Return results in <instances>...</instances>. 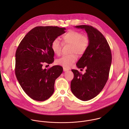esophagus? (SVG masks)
I'll return each instance as SVG.
<instances>
[{"mask_svg":"<svg viewBox=\"0 0 129 129\" xmlns=\"http://www.w3.org/2000/svg\"><path fill=\"white\" fill-rule=\"evenodd\" d=\"M63 71H64V72H67V71H69V69H67V68H63Z\"/></svg>","mask_w":129,"mask_h":129,"instance_id":"1","label":"esophagus"}]
</instances>
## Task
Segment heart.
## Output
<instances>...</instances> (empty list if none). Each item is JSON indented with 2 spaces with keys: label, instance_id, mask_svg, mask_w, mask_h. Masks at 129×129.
I'll return each mask as SVG.
<instances>
[{
  "label": "heart",
  "instance_id": "obj_1",
  "mask_svg": "<svg viewBox=\"0 0 129 129\" xmlns=\"http://www.w3.org/2000/svg\"><path fill=\"white\" fill-rule=\"evenodd\" d=\"M62 42L64 44L72 45L71 53H74L78 55H83L87 50L89 46V39L85 36L77 31L70 30L62 37ZM62 44L58 39H54L51 44V49L55 55L60 54ZM76 56L72 54L64 55L57 60V63L66 68L71 67L76 60Z\"/></svg>",
  "mask_w": 129,
  "mask_h": 129
}]
</instances>
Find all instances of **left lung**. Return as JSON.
Listing matches in <instances>:
<instances>
[{"label":"left lung","mask_w":129,"mask_h":129,"mask_svg":"<svg viewBox=\"0 0 129 129\" xmlns=\"http://www.w3.org/2000/svg\"><path fill=\"white\" fill-rule=\"evenodd\" d=\"M85 30L89 43L86 52L76 63L78 69H86L83 74L72 70L74 79L71 89L74 95L82 101H88L102 91L108 79L112 62L109 44L98 30L88 25L74 27Z\"/></svg>","instance_id":"left-lung-1"}]
</instances>
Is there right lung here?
I'll return each instance as SVG.
<instances>
[{"label": "right lung", "instance_id": "right-lung-1", "mask_svg": "<svg viewBox=\"0 0 129 129\" xmlns=\"http://www.w3.org/2000/svg\"><path fill=\"white\" fill-rule=\"evenodd\" d=\"M66 29L57 26L35 27L19 45L15 54V74L23 90L33 100L43 101L54 93L55 79L63 69L59 66L48 70L42 67L44 63L54 62L52 42L64 34Z\"/></svg>", "mask_w": 129, "mask_h": 129}]
</instances>
